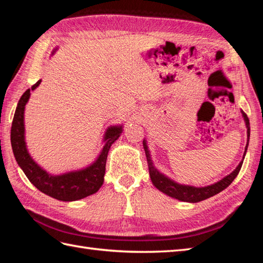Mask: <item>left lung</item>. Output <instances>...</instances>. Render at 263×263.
Wrapping results in <instances>:
<instances>
[{
  "instance_id": "1",
  "label": "left lung",
  "mask_w": 263,
  "mask_h": 263,
  "mask_svg": "<svg viewBox=\"0 0 263 263\" xmlns=\"http://www.w3.org/2000/svg\"><path fill=\"white\" fill-rule=\"evenodd\" d=\"M242 114H243V117L245 120V123H247V127H248V144H247V147H245V153H244V156H245V154H247V150H248V146H249L250 122H249L248 115L245 114L244 111H242ZM143 148H144V152H146V156H147V163H148L150 178H152L154 185L157 187L159 191H161L167 195H170V197L175 198V199L181 200V201H185V202H199V201H202V200H205L210 197H214L215 194L221 192L222 190H225L238 175L239 171H241L243 160H244V157H243V160L238 164L236 170L233 173H231L230 175H227L226 177L222 178L221 181L212 184V185H209V186L194 187V186L177 184L174 181L170 180L168 177H166L165 175L161 174V173H159L154 167L153 160L150 159V154H149L146 141H143Z\"/></svg>"
}]
</instances>
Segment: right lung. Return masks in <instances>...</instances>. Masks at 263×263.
I'll return each instance as SVG.
<instances>
[{"label":"right lung","mask_w":263,"mask_h":263,"mask_svg":"<svg viewBox=\"0 0 263 263\" xmlns=\"http://www.w3.org/2000/svg\"><path fill=\"white\" fill-rule=\"evenodd\" d=\"M39 83H41V80H38L31 89H27L24 92L13 116L12 126H11V144H12L16 163L24 171L28 180L39 191L54 199L61 201H76L96 193L104 183L106 159H107L109 148L111 143L119 139L122 132V126L108 127L105 135V146L99 157L92 165L85 170L70 172L63 175L53 176L48 174L31 159L27 152L25 142V106L30 97V90L36 89Z\"/></svg>","instance_id":"right-lung-1"}]
</instances>
